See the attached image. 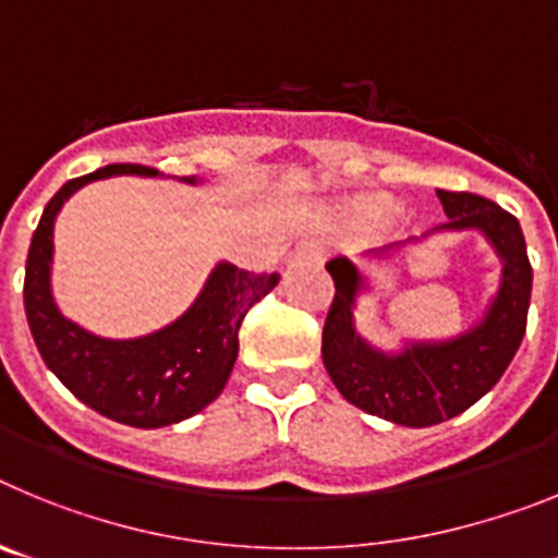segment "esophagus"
Segmentation results:
<instances>
[{
	"mask_svg": "<svg viewBox=\"0 0 558 558\" xmlns=\"http://www.w3.org/2000/svg\"><path fill=\"white\" fill-rule=\"evenodd\" d=\"M322 254H324V248L318 243H313V240H310V243H302L299 248H295V256H302V259H322Z\"/></svg>",
	"mask_w": 558,
	"mask_h": 558,
	"instance_id": "esophagus-1",
	"label": "esophagus"
}]
</instances>
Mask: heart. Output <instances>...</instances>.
Here are the masks:
<instances>
[{
    "label": "heart",
    "mask_w": 558,
    "mask_h": 558,
    "mask_svg": "<svg viewBox=\"0 0 558 558\" xmlns=\"http://www.w3.org/2000/svg\"><path fill=\"white\" fill-rule=\"evenodd\" d=\"M391 201L388 198H366L363 201V204H360V211H363V215H368V218H379V215H388V211H391Z\"/></svg>",
    "instance_id": "obj_1"
}]
</instances>
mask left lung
Returning <instances> with one entry per match:
<instances>
[{
	"instance_id": "1",
	"label": "left lung",
	"mask_w": 558,
	"mask_h": 558,
	"mask_svg": "<svg viewBox=\"0 0 558 558\" xmlns=\"http://www.w3.org/2000/svg\"><path fill=\"white\" fill-rule=\"evenodd\" d=\"M436 195L450 218L438 229L483 231L502 259L500 290L470 332L445 343H411L399 354L377 352L352 324L363 276L347 256L327 265L335 299L322 335L324 366L354 408L405 427L438 425L475 405L509 368L529 324L534 270L520 220L472 192L436 190Z\"/></svg>"
}]
</instances>
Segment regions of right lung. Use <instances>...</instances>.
Here are the masks:
<instances>
[{"label": "right lung", "instance_id": "add662e5", "mask_svg": "<svg viewBox=\"0 0 558 558\" xmlns=\"http://www.w3.org/2000/svg\"><path fill=\"white\" fill-rule=\"evenodd\" d=\"M122 172L159 175L145 165H108L66 181L44 206L24 268V313L44 363L69 391L113 422L153 430L195 416L220 397L240 349V324L276 288L279 274L220 263L179 322L145 338H97L66 322L49 290L56 215L83 184ZM181 181L195 184L192 175Z\"/></svg>", "mask_w": 558, "mask_h": 558}]
</instances>
